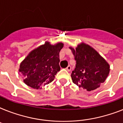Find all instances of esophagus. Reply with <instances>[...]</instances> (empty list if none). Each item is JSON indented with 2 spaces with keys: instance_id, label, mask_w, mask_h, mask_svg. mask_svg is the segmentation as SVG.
I'll return each instance as SVG.
<instances>
[{
  "instance_id": "34e87169",
  "label": "esophagus",
  "mask_w": 123,
  "mask_h": 123,
  "mask_svg": "<svg viewBox=\"0 0 123 123\" xmlns=\"http://www.w3.org/2000/svg\"><path fill=\"white\" fill-rule=\"evenodd\" d=\"M71 66H68V67L66 68V70H67L68 71H71Z\"/></svg>"
}]
</instances>
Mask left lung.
I'll return each mask as SVG.
<instances>
[{"instance_id": "8db88e82", "label": "left lung", "mask_w": 123, "mask_h": 123, "mask_svg": "<svg viewBox=\"0 0 123 123\" xmlns=\"http://www.w3.org/2000/svg\"><path fill=\"white\" fill-rule=\"evenodd\" d=\"M69 48L77 63L71 75L73 83L88 91L99 87L109 74V63L97 51L84 43L79 44L75 49Z\"/></svg>"}]
</instances>
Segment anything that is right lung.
Here are the masks:
<instances>
[{"label":"right lung","mask_w":123,"mask_h":123,"mask_svg":"<svg viewBox=\"0 0 123 123\" xmlns=\"http://www.w3.org/2000/svg\"><path fill=\"white\" fill-rule=\"evenodd\" d=\"M62 43L52 45L46 41L30 52L21 62L19 71L25 77L24 83L34 89H41L54 80L60 71L59 52Z\"/></svg>","instance_id":"1"}]
</instances>
